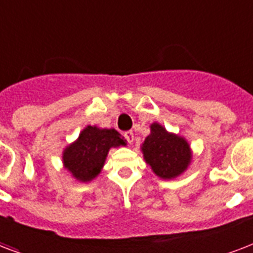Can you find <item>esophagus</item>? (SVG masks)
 Returning a JSON list of instances; mask_svg holds the SVG:
<instances>
[{
    "instance_id": "34e87169",
    "label": "esophagus",
    "mask_w": 253,
    "mask_h": 253,
    "mask_svg": "<svg viewBox=\"0 0 253 253\" xmlns=\"http://www.w3.org/2000/svg\"><path fill=\"white\" fill-rule=\"evenodd\" d=\"M125 138H126L127 142L131 144L134 142V132H132V131H126V132H125Z\"/></svg>"
}]
</instances>
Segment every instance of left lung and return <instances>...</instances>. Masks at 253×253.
<instances>
[{"instance_id": "8db88e82", "label": "left lung", "mask_w": 253, "mask_h": 253, "mask_svg": "<svg viewBox=\"0 0 253 253\" xmlns=\"http://www.w3.org/2000/svg\"><path fill=\"white\" fill-rule=\"evenodd\" d=\"M150 135L142 143V152L152 172L161 179L178 178L192 161V151L184 136L169 132L161 123L150 126Z\"/></svg>"}]
</instances>
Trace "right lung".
<instances>
[{
	"mask_svg": "<svg viewBox=\"0 0 253 253\" xmlns=\"http://www.w3.org/2000/svg\"><path fill=\"white\" fill-rule=\"evenodd\" d=\"M126 144V139L114 128L84 127L78 139L63 150V167L78 182H91L101 173L110 148Z\"/></svg>",
	"mask_w": 253,
	"mask_h": 253,
	"instance_id": "right-lung-1",
	"label": "right lung"
}]
</instances>
